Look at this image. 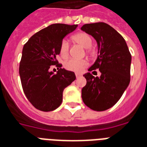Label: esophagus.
<instances>
[{"instance_id":"1","label":"esophagus","mask_w":147,"mask_h":147,"mask_svg":"<svg viewBox=\"0 0 147 147\" xmlns=\"http://www.w3.org/2000/svg\"><path fill=\"white\" fill-rule=\"evenodd\" d=\"M76 78H79V77H81V76H82V75L79 73H76Z\"/></svg>"}]
</instances>
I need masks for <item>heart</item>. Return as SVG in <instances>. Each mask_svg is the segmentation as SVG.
<instances>
[{
    "label": "heart",
    "instance_id": "b5f03b06",
    "mask_svg": "<svg viewBox=\"0 0 147 147\" xmlns=\"http://www.w3.org/2000/svg\"><path fill=\"white\" fill-rule=\"evenodd\" d=\"M72 40L78 45H80L85 49H89L93 44V40L91 36L86 33H78L72 36ZM60 55L62 58H66L69 53V45L66 40H63L61 42L59 47ZM87 62L84 60H76L71 59L65 62V68L69 71H83L87 66Z\"/></svg>",
    "mask_w": 147,
    "mask_h": 147
}]
</instances>
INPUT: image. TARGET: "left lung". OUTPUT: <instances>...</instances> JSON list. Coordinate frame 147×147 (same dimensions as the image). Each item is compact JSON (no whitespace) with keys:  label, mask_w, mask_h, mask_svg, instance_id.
<instances>
[{"label":"left lung","mask_w":147,"mask_h":147,"mask_svg":"<svg viewBox=\"0 0 147 147\" xmlns=\"http://www.w3.org/2000/svg\"><path fill=\"white\" fill-rule=\"evenodd\" d=\"M81 30L98 43V57L88 71L99 69L100 77L87 72V83L82 89L86 106L96 111L113 107L121 98L130 81L131 55L125 40L108 24L99 22L83 25Z\"/></svg>","instance_id":"obj_1"}]
</instances>
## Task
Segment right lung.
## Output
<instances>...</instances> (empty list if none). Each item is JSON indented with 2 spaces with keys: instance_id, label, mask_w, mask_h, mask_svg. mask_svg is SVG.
I'll list each match as a JSON object with an SVG mask.
<instances>
[{
  "instance_id": "add662e5",
  "label": "right lung",
  "mask_w": 147,
  "mask_h": 147,
  "mask_svg": "<svg viewBox=\"0 0 147 147\" xmlns=\"http://www.w3.org/2000/svg\"><path fill=\"white\" fill-rule=\"evenodd\" d=\"M78 25L55 24L32 36L24 46L19 73L22 88L29 101L42 111H52L62 102V93L76 80L73 71L62 69L56 56L62 40ZM60 69L56 74L49 71L51 65Z\"/></svg>"
}]
</instances>
